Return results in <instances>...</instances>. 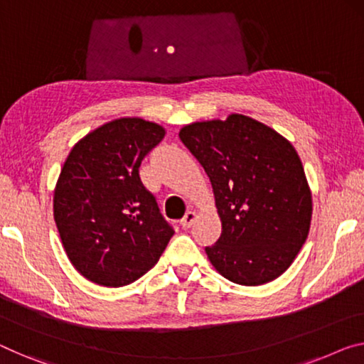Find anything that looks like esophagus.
Wrapping results in <instances>:
<instances>
[{
  "label": "esophagus",
  "mask_w": 364,
  "mask_h": 364,
  "mask_svg": "<svg viewBox=\"0 0 364 364\" xmlns=\"http://www.w3.org/2000/svg\"><path fill=\"white\" fill-rule=\"evenodd\" d=\"M196 217H198V214L194 213V210H188V213L184 214V217L181 219V225H183V229H189V227L193 225V222L196 220Z\"/></svg>",
  "instance_id": "obj_1"
}]
</instances>
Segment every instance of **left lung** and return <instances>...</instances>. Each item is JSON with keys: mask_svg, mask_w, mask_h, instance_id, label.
Masks as SVG:
<instances>
[{"mask_svg": "<svg viewBox=\"0 0 364 364\" xmlns=\"http://www.w3.org/2000/svg\"><path fill=\"white\" fill-rule=\"evenodd\" d=\"M180 139L213 184L222 222L219 240L205 247L213 267L243 286L283 274L312 219L311 188L289 140L243 114L188 124Z\"/></svg>", "mask_w": 364, "mask_h": 364, "instance_id": "8db88e82", "label": "left lung"}]
</instances>
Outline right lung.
<instances>
[{
  "instance_id": "obj_1",
  "label": "right lung",
  "mask_w": 364,
  "mask_h": 364,
  "mask_svg": "<svg viewBox=\"0 0 364 364\" xmlns=\"http://www.w3.org/2000/svg\"><path fill=\"white\" fill-rule=\"evenodd\" d=\"M165 129L140 117L102 124L75 144L53 191L67 257L91 283L121 287L154 268L175 234L139 166Z\"/></svg>"
}]
</instances>
